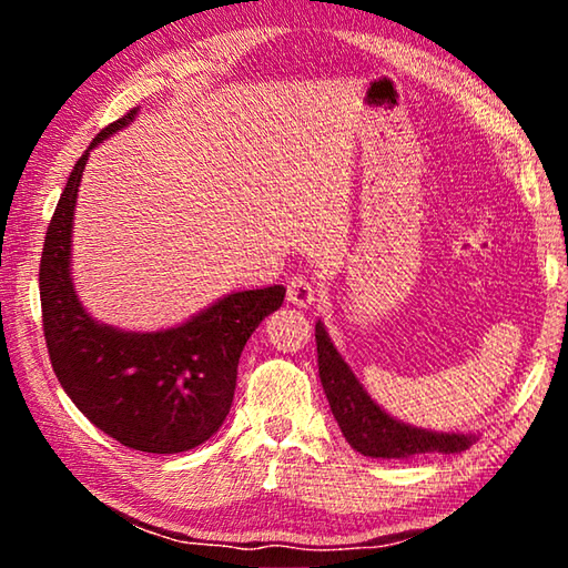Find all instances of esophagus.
Listing matches in <instances>:
<instances>
[{
	"mask_svg": "<svg viewBox=\"0 0 568 568\" xmlns=\"http://www.w3.org/2000/svg\"><path fill=\"white\" fill-rule=\"evenodd\" d=\"M315 297H318V285H315L313 277L295 275L287 281V301H291L293 305L307 307L315 303Z\"/></svg>",
	"mask_w": 568,
	"mask_h": 568,
	"instance_id": "obj_1",
	"label": "esophagus"
}]
</instances>
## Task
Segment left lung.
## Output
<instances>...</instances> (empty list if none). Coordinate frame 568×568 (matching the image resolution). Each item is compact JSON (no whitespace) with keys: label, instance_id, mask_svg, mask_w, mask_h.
I'll list each match as a JSON object with an SVG mask.
<instances>
[{"label":"left lung","instance_id":"1","mask_svg":"<svg viewBox=\"0 0 568 568\" xmlns=\"http://www.w3.org/2000/svg\"><path fill=\"white\" fill-rule=\"evenodd\" d=\"M318 343V373L331 410L343 436L363 456L371 458H413L420 454H460L474 444V434H438L428 428H413L388 416L373 400L361 381L353 376L351 365L335 351L323 323H315Z\"/></svg>","mask_w":568,"mask_h":568}]
</instances>
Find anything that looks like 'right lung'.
<instances>
[{
    "mask_svg": "<svg viewBox=\"0 0 568 568\" xmlns=\"http://www.w3.org/2000/svg\"><path fill=\"white\" fill-rule=\"evenodd\" d=\"M108 124L70 172L40 261L44 341L67 396L110 438L148 454L190 450L223 426L237 361L253 331L283 305L285 287L220 297L178 328L134 333L94 321L72 285V220L90 150L134 120Z\"/></svg>",
    "mask_w": 568,
    "mask_h": 568,
    "instance_id": "obj_1",
    "label": "right lung"
}]
</instances>
